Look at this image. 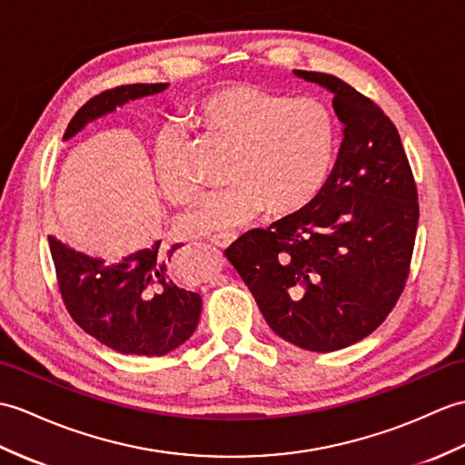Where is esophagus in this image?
Here are the masks:
<instances>
[{
    "label": "esophagus",
    "mask_w": 465,
    "mask_h": 465,
    "mask_svg": "<svg viewBox=\"0 0 465 465\" xmlns=\"http://www.w3.org/2000/svg\"><path fill=\"white\" fill-rule=\"evenodd\" d=\"M235 242V237H213L212 243L215 247H220V250H228V247Z\"/></svg>",
    "instance_id": "obj_1"
}]
</instances>
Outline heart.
Here are the masks:
<instances>
[{
  "label": "heart",
  "instance_id": "obj_1",
  "mask_svg": "<svg viewBox=\"0 0 465 465\" xmlns=\"http://www.w3.org/2000/svg\"><path fill=\"white\" fill-rule=\"evenodd\" d=\"M193 121L233 146L232 186L203 193L180 215L183 237H225L259 213L287 215L305 208L325 186L337 156L334 114L317 99H289L263 86L235 83L203 96ZM183 134L162 128L153 144V168L162 196L182 203L193 193L183 166Z\"/></svg>",
  "mask_w": 465,
  "mask_h": 465
}]
</instances>
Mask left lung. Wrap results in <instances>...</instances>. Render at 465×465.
Returning <instances> with one entry per match:
<instances>
[{"label":"left lung","mask_w":465,"mask_h":465,"mask_svg":"<svg viewBox=\"0 0 465 465\" xmlns=\"http://www.w3.org/2000/svg\"><path fill=\"white\" fill-rule=\"evenodd\" d=\"M293 73L332 94L339 156L315 200L242 235L228 259L275 334L331 352L369 337L401 297L418 193L401 134L379 106L332 74Z\"/></svg>","instance_id":"8db88e82"}]
</instances>
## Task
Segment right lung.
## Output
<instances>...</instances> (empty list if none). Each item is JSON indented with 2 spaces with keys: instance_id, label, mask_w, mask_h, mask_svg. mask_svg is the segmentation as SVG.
<instances>
[{
  "instance_id": "obj_1",
  "label": "right lung",
  "mask_w": 465,
  "mask_h": 465,
  "mask_svg": "<svg viewBox=\"0 0 465 465\" xmlns=\"http://www.w3.org/2000/svg\"><path fill=\"white\" fill-rule=\"evenodd\" d=\"M166 89L168 83H136L96 94L73 116L63 140L114 113L116 106ZM49 247L64 307L84 332L109 349L162 356L182 347L196 331L202 297L178 287L172 277L178 243L164 250L156 240L146 250L109 263L73 250L55 235H49Z\"/></svg>"
}]
</instances>
